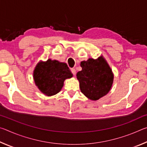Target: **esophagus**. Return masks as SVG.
<instances>
[{
  "label": "esophagus",
  "instance_id": "1",
  "mask_svg": "<svg viewBox=\"0 0 147 147\" xmlns=\"http://www.w3.org/2000/svg\"><path fill=\"white\" fill-rule=\"evenodd\" d=\"M71 72H72V73L73 74V75H75V74H76V70H75V69L72 68V69H71Z\"/></svg>",
  "mask_w": 147,
  "mask_h": 147
}]
</instances>
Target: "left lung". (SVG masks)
Returning a JSON list of instances; mask_svg holds the SVG:
<instances>
[{"instance_id": "left-lung-1", "label": "left lung", "mask_w": 147, "mask_h": 147, "mask_svg": "<svg viewBox=\"0 0 147 147\" xmlns=\"http://www.w3.org/2000/svg\"><path fill=\"white\" fill-rule=\"evenodd\" d=\"M81 71L76 74L81 92L92 100H97L110 91L113 82L111 69L102 56L81 61Z\"/></svg>"}]
</instances>
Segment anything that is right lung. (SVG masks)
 <instances>
[{
  "mask_svg": "<svg viewBox=\"0 0 147 147\" xmlns=\"http://www.w3.org/2000/svg\"><path fill=\"white\" fill-rule=\"evenodd\" d=\"M33 76L35 84L41 93L51 96L61 91L65 80L71 78L73 74L65 63L49 59L39 62Z\"/></svg>",
  "mask_w": 147,
  "mask_h": 147,
  "instance_id": "right-lung-1",
  "label": "right lung"
}]
</instances>
